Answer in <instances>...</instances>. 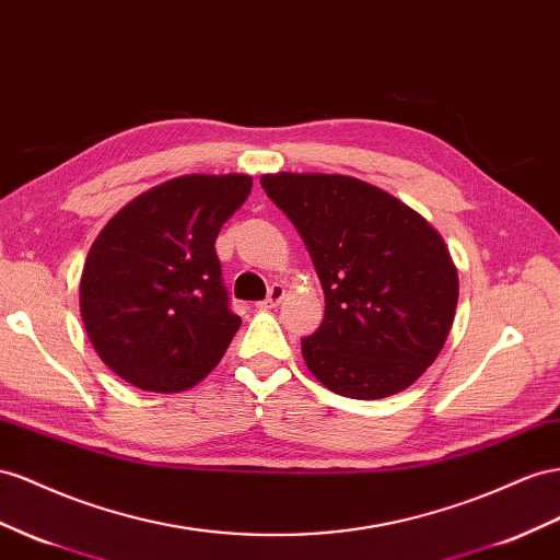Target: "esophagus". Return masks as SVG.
<instances>
[{
	"label": "esophagus",
	"mask_w": 560,
	"mask_h": 560,
	"mask_svg": "<svg viewBox=\"0 0 560 560\" xmlns=\"http://www.w3.org/2000/svg\"><path fill=\"white\" fill-rule=\"evenodd\" d=\"M282 299H284V287L282 284H273L268 290V296L259 304V308H276V306H280Z\"/></svg>",
	"instance_id": "obj_1"
}]
</instances>
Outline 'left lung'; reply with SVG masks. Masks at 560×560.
I'll list each match as a JSON object with an SVG mask.
<instances>
[{
	"label": "left lung",
	"instance_id": "left-lung-1",
	"mask_svg": "<svg viewBox=\"0 0 560 560\" xmlns=\"http://www.w3.org/2000/svg\"><path fill=\"white\" fill-rule=\"evenodd\" d=\"M261 186L294 223L325 292L301 339L308 370L346 398L412 386L455 320L457 268L433 225L386 190L339 174H268Z\"/></svg>",
	"mask_w": 560,
	"mask_h": 560
}]
</instances>
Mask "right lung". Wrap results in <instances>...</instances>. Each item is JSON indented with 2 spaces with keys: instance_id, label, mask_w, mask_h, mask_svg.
Wrapping results in <instances>:
<instances>
[{
  "instance_id": "1",
  "label": "right lung",
  "mask_w": 560,
  "mask_h": 560,
  "mask_svg": "<svg viewBox=\"0 0 560 560\" xmlns=\"http://www.w3.org/2000/svg\"><path fill=\"white\" fill-rule=\"evenodd\" d=\"M249 190L243 174L172 178L119 209L89 249L82 323L127 384L176 393L219 365L243 320L214 243Z\"/></svg>"
}]
</instances>
